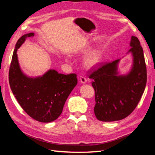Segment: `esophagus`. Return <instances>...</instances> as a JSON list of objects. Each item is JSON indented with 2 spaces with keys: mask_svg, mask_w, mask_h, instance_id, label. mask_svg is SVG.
Returning <instances> with one entry per match:
<instances>
[{
  "mask_svg": "<svg viewBox=\"0 0 155 155\" xmlns=\"http://www.w3.org/2000/svg\"><path fill=\"white\" fill-rule=\"evenodd\" d=\"M79 79H80V81L82 83H87V79L85 76H81L80 78H79Z\"/></svg>",
  "mask_w": 155,
  "mask_h": 155,
  "instance_id": "obj_1",
  "label": "esophagus"
}]
</instances>
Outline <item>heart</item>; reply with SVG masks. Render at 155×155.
Masks as SVG:
<instances>
[{
	"instance_id": "b5f03b06",
	"label": "heart",
	"mask_w": 155,
	"mask_h": 155,
	"mask_svg": "<svg viewBox=\"0 0 155 155\" xmlns=\"http://www.w3.org/2000/svg\"><path fill=\"white\" fill-rule=\"evenodd\" d=\"M101 59V53L99 51L95 50L92 51L87 56L85 63L88 67H93L100 62Z\"/></svg>"
}]
</instances>
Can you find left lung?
Here are the masks:
<instances>
[{
    "mask_svg": "<svg viewBox=\"0 0 155 155\" xmlns=\"http://www.w3.org/2000/svg\"><path fill=\"white\" fill-rule=\"evenodd\" d=\"M130 48L127 54L133 57L129 72L120 74V59L101 63L100 67L91 73L94 81L96 105L94 110L97 119L101 121L121 120L131 114L144 92L147 82V70L143 48L137 37L132 36Z\"/></svg>",
    "mask_w": 155,
    "mask_h": 155,
    "instance_id": "8db88e82",
    "label": "left lung"
}]
</instances>
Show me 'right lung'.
Segmentation results:
<instances>
[{"mask_svg":"<svg viewBox=\"0 0 155 155\" xmlns=\"http://www.w3.org/2000/svg\"><path fill=\"white\" fill-rule=\"evenodd\" d=\"M34 35V33H29L17 41L9 70V83L22 109L34 120L49 123L62 113L65 101L78 83L77 75L59 74L54 69L35 78L23 73L17 51L26 38Z\"/></svg>","mask_w":155,"mask_h":155,"instance_id":"obj_1","label":"right lung"}]
</instances>
